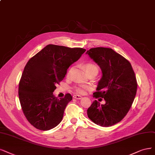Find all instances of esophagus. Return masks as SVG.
Listing matches in <instances>:
<instances>
[{
  "mask_svg": "<svg viewBox=\"0 0 155 155\" xmlns=\"http://www.w3.org/2000/svg\"><path fill=\"white\" fill-rule=\"evenodd\" d=\"M73 98L74 99H77V100H81L82 98V96H80V95H74Z\"/></svg>",
  "mask_w": 155,
  "mask_h": 155,
  "instance_id": "34e87169",
  "label": "esophagus"
}]
</instances>
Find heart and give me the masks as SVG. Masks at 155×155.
<instances>
[{
	"label": "heart",
	"instance_id": "heart-1",
	"mask_svg": "<svg viewBox=\"0 0 155 155\" xmlns=\"http://www.w3.org/2000/svg\"><path fill=\"white\" fill-rule=\"evenodd\" d=\"M85 71L87 73V74H89L91 72L93 71H97L98 72V67L95 64L92 62H89L87 63L86 64H85L84 66ZM91 87L89 86H87V85H78V86H76L74 87V90H75L76 92L78 94H84L85 91L90 89Z\"/></svg>",
	"mask_w": 155,
	"mask_h": 155
}]
</instances>
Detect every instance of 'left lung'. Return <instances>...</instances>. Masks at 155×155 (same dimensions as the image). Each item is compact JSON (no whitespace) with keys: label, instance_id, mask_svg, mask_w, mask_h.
Returning <instances> with one entry per match:
<instances>
[{"label":"left lung","instance_id":"obj_1","mask_svg":"<svg viewBox=\"0 0 155 155\" xmlns=\"http://www.w3.org/2000/svg\"><path fill=\"white\" fill-rule=\"evenodd\" d=\"M86 54L102 71L94 97L105 101L104 105L93 101L88 117L101 127H111L121 121L133 104L137 89L135 73L130 62L112 48H93Z\"/></svg>","mask_w":155,"mask_h":155}]
</instances>
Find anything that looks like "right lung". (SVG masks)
Instances as JSON below:
<instances>
[{
    "label": "right lung",
    "instance_id": "1",
    "mask_svg": "<svg viewBox=\"0 0 155 155\" xmlns=\"http://www.w3.org/2000/svg\"><path fill=\"white\" fill-rule=\"evenodd\" d=\"M85 51L82 48L48 45L27 63L19 83L21 109L28 121L40 130H49L62 121L70 94L58 99L53 94L56 84L67 70Z\"/></svg>",
    "mask_w": 155,
    "mask_h": 155
}]
</instances>
